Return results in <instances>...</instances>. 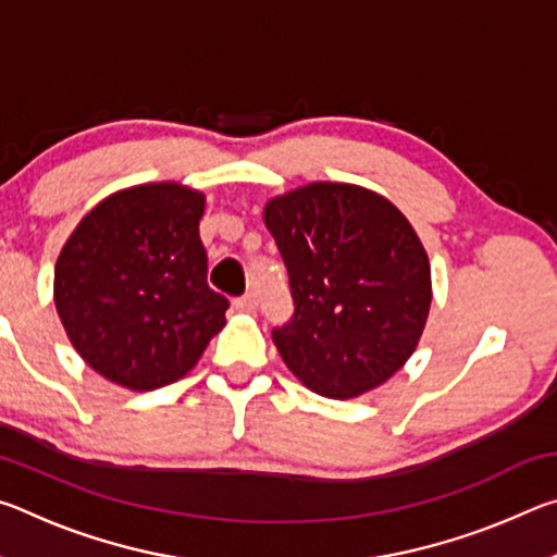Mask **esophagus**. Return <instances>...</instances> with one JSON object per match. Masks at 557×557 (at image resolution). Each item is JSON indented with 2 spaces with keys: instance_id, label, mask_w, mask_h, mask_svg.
Returning <instances> with one entry per match:
<instances>
[{
  "instance_id": "obj_1",
  "label": "esophagus",
  "mask_w": 557,
  "mask_h": 557,
  "mask_svg": "<svg viewBox=\"0 0 557 557\" xmlns=\"http://www.w3.org/2000/svg\"><path fill=\"white\" fill-rule=\"evenodd\" d=\"M235 309H238V312H245V314L256 312V309H258V295H256V292H245L243 297L235 299Z\"/></svg>"
}]
</instances>
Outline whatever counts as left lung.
<instances>
[{
	"instance_id": "8db88e82",
	"label": "left lung",
	"mask_w": 557,
	"mask_h": 557,
	"mask_svg": "<svg viewBox=\"0 0 557 557\" xmlns=\"http://www.w3.org/2000/svg\"><path fill=\"white\" fill-rule=\"evenodd\" d=\"M265 225L285 260L292 319L272 342L326 398H356L408 361L430 312V262L408 219L351 184L272 199Z\"/></svg>"
}]
</instances>
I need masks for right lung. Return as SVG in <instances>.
<instances>
[{
	"instance_id": "right-lung-1",
	"label": "right lung",
	"mask_w": 557,
	"mask_h": 557,
	"mask_svg": "<svg viewBox=\"0 0 557 557\" xmlns=\"http://www.w3.org/2000/svg\"><path fill=\"white\" fill-rule=\"evenodd\" d=\"M203 196L147 184L96 206L55 262V309L90 369L132 391L174 383L225 324L199 235Z\"/></svg>"
}]
</instances>
